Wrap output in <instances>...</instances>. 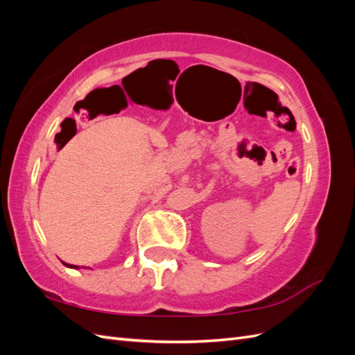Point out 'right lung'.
I'll return each instance as SVG.
<instances>
[{
  "label": "right lung",
  "mask_w": 355,
  "mask_h": 355,
  "mask_svg": "<svg viewBox=\"0 0 355 355\" xmlns=\"http://www.w3.org/2000/svg\"><path fill=\"white\" fill-rule=\"evenodd\" d=\"M65 123H67V124H71V125H75V121L72 120V118H67V120L63 121L62 124H65ZM62 124H60V127H62ZM75 133H77V125H75V130H73V135H75ZM73 135H72V136H73ZM63 263H65V262H63ZM65 266L73 268V270H78V268H80V266H77V265H69V263H65Z\"/></svg>",
  "instance_id": "add662e5"
}]
</instances>
